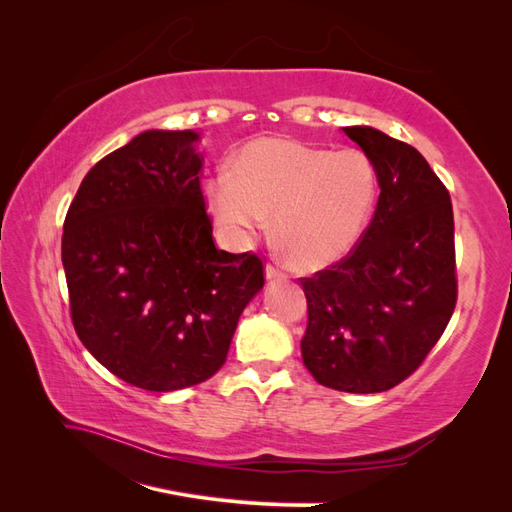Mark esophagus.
Instances as JSON below:
<instances>
[{
	"label": "esophagus",
	"mask_w": 512,
	"mask_h": 512,
	"mask_svg": "<svg viewBox=\"0 0 512 512\" xmlns=\"http://www.w3.org/2000/svg\"><path fill=\"white\" fill-rule=\"evenodd\" d=\"M265 275H267V280L269 282H275V280H286V271H282L280 267H275V265H267V269H265Z\"/></svg>",
	"instance_id": "esophagus-1"
}]
</instances>
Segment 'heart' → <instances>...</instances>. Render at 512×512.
Returning <instances> with one entry per match:
<instances>
[{
    "label": "heart",
    "mask_w": 512,
    "mask_h": 512,
    "mask_svg": "<svg viewBox=\"0 0 512 512\" xmlns=\"http://www.w3.org/2000/svg\"><path fill=\"white\" fill-rule=\"evenodd\" d=\"M378 179L359 149L324 151L284 138L247 145L232 166L207 181V207L224 235L245 243L269 228L292 262L318 271L359 241L376 203Z\"/></svg>",
    "instance_id": "1"
}]
</instances>
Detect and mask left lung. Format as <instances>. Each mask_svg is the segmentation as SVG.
<instances>
[{
    "mask_svg": "<svg viewBox=\"0 0 512 512\" xmlns=\"http://www.w3.org/2000/svg\"><path fill=\"white\" fill-rule=\"evenodd\" d=\"M344 132L374 164L380 196L354 250L301 280V354L322 386L382 393L418 369L453 316V205L412 145L369 126Z\"/></svg>",
    "mask_w": 512,
    "mask_h": 512,
    "instance_id": "obj_1",
    "label": "left lung"
}]
</instances>
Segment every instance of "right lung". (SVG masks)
<instances>
[{
  "label": "right lung",
  "instance_id": "obj_1",
  "mask_svg": "<svg viewBox=\"0 0 512 512\" xmlns=\"http://www.w3.org/2000/svg\"><path fill=\"white\" fill-rule=\"evenodd\" d=\"M192 130H147L85 175L64 222L76 335L111 374L168 393L211 378L265 284L213 243Z\"/></svg>",
  "mask_w": 512,
  "mask_h": 512
}]
</instances>
